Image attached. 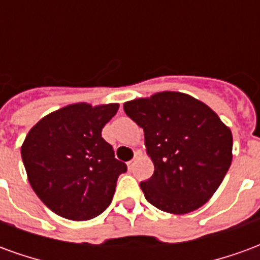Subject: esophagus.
Listing matches in <instances>:
<instances>
[{
	"label": "esophagus",
	"instance_id": "esophagus-1",
	"mask_svg": "<svg viewBox=\"0 0 260 260\" xmlns=\"http://www.w3.org/2000/svg\"><path fill=\"white\" fill-rule=\"evenodd\" d=\"M138 157H139V156H138V153H136L135 157L132 158L131 161H128V163H126V166H128V169H129V170L134 169V166H135V160H136V158H138Z\"/></svg>",
	"mask_w": 260,
	"mask_h": 260
}]
</instances>
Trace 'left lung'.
Listing matches in <instances>:
<instances>
[{"label":"left lung","instance_id":"obj_1","mask_svg":"<svg viewBox=\"0 0 260 260\" xmlns=\"http://www.w3.org/2000/svg\"><path fill=\"white\" fill-rule=\"evenodd\" d=\"M125 114L145 132L154 173L141 182L149 203L185 214L216 192L231 164L233 135L212 108L178 91L124 104Z\"/></svg>","mask_w":260,"mask_h":260}]
</instances>
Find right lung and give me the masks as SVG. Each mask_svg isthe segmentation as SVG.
<instances>
[{"label":"right lung","instance_id":"right-lung-1","mask_svg":"<svg viewBox=\"0 0 260 260\" xmlns=\"http://www.w3.org/2000/svg\"><path fill=\"white\" fill-rule=\"evenodd\" d=\"M118 104H71L48 114L20 150L27 178L42 202L68 220H90L111 203L126 164L115 158L102 129Z\"/></svg>","mask_w":260,"mask_h":260}]
</instances>
